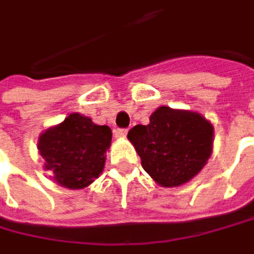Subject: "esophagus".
Listing matches in <instances>:
<instances>
[{"label":"esophagus","mask_w":254,"mask_h":254,"mask_svg":"<svg viewBox=\"0 0 254 254\" xmlns=\"http://www.w3.org/2000/svg\"><path fill=\"white\" fill-rule=\"evenodd\" d=\"M114 134H116V137H118V138H123V137L127 136V128H117V130L114 131Z\"/></svg>","instance_id":"obj_1"}]
</instances>
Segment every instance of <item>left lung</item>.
<instances>
[{
  "label": "left lung",
  "instance_id": "left-lung-1",
  "mask_svg": "<svg viewBox=\"0 0 254 254\" xmlns=\"http://www.w3.org/2000/svg\"><path fill=\"white\" fill-rule=\"evenodd\" d=\"M141 166L162 187H181L205 166L212 153L214 127L198 113L159 107L147 126L128 131Z\"/></svg>",
  "mask_w": 254,
  "mask_h": 254
}]
</instances>
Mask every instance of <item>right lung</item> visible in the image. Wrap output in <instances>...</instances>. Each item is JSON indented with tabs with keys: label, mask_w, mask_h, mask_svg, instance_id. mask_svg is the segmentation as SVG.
<instances>
[{
	"label": "right lung",
	"mask_w": 254,
	"mask_h": 254,
	"mask_svg": "<svg viewBox=\"0 0 254 254\" xmlns=\"http://www.w3.org/2000/svg\"><path fill=\"white\" fill-rule=\"evenodd\" d=\"M111 137L108 126H97L89 117L73 113L42 133L37 149L56 184L82 190L102 172Z\"/></svg>",
	"instance_id": "right-lung-1"
}]
</instances>
